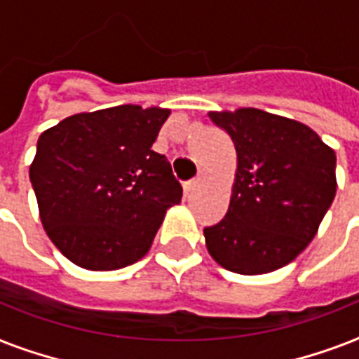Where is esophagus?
<instances>
[{"instance_id":"34e87169","label":"esophagus","mask_w":359,"mask_h":359,"mask_svg":"<svg viewBox=\"0 0 359 359\" xmlns=\"http://www.w3.org/2000/svg\"><path fill=\"white\" fill-rule=\"evenodd\" d=\"M201 182H203V175H199V177H196V179L188 180V182H186V184H184V194H186V196L196 190L197 186L201 184Z\"/></svg>"}]
</instances>
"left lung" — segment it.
I'll list each match as a JSON object with an SVG mask.
<instances>
[{
    "label": "left lung",
    "mask_w": 359,
    "mask_h": 359,
    "mask_svg": "<svg viewBox=\"0 0 359 359\" xmlns=\"http://www.w3.org/2000/svg\"><path fill=\"white\" fill-rule=\"evenodd\" d=\"M208 117L236 149L229 210L203 231L208 253L231 272H273L306 250L334 201V149L304 123L262 109Z\"/></svg>",
    "instance_id": "obj_1"
}]
</instances>
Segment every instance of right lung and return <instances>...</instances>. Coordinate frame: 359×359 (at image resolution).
<instances>
[{
  "mask_svg": "<svg viewBox=\"0 0 359 359\" xmlns=\"http://www.w3.org/2000/svg\"><path fill=\"white\" fill-rule=\"evenodd\" d=\"M171 109L115 106L76 114L36 141L29 165L42 227L69 261L119 270L151 250L182 186L152 151Z\"/></svg>",
  "mask_w": 359,
  "mask_h": 359,
  "instance_id": "1",
  "label": "right lung"
}]
</instances>
